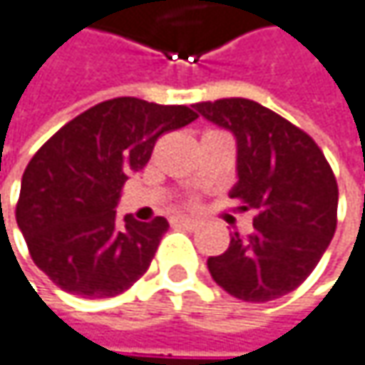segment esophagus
I'll use <instances>...</instances> for the list:
<instances>
[{"label": "esophagus", "instance_id": "1", "mask_svg": "<svg viewBox=\"0 0 365 365\" xmlns=\"http://www.w3.org/2000/svg\"><path fill=\"white\" fill-rule=\"evenodd\" d=\"M174 224L176 226H180V228H189V230H193L199 226V220L197 218H191V216H176L174 218Z\"/></svg>", "mask_w": 365, "mask_h": 365}]
</instances>
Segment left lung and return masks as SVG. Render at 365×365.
I'll list each match as a JSON object with an SVG mask.
<instances>
[{
  "label": "left lung",
  "mask_w": 365,
  "mask_h": 365,
  "mask_svg": "<svg viewBox=\"0 0 365 365\" xmlns=\"http://www.w3.org/2000/svg\"><path fill=\"white\" fill-rule=\"evenodd\" d=\"M237 141L230 197L253 207V232L230 237L207 270L228 295L266 303L295 291L318 266L336 228L339 187L324 153L289 120L251 99L193 106Z\"/></svg>",
  "instance_id": "8db88e82"
}]
</instances>
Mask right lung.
Masks as SVG:
<instances>
[{"label": "right lung", "mask_w": 365, "mask_h": 365, "mask_svg": "<svg viewBox=\"0 0 365 365\" xmlns=\"http://www.w3.org/2000/svg\"><path fill=\"white\" fill-rule=\"evenodd\" d=\"M187 106L116 97L62 126L22 174L16 222L33 262L66 293L103 299L149 268L168 220L116 218L120 191L158 137L193 122Z\"/></svg>", "instance_id": "1"}]
</instances>
